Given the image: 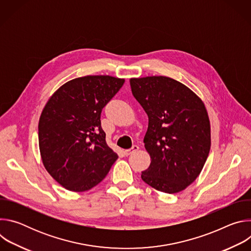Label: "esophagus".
<instances>
[{
	"label": "esophagus",
	"instance_id": "1",
	"mask_svg": "<svg viewBox=\"0 0 251 251\" xmlns=\"http://www.w3.org/2000/svg\"><path fill=\"white\" fill-rule=\"evenodd\" d=\"M138 150H139V147H138L137 145H133L131 149L125 150V151H124V154H125L126 156H129V155H131L133 152H135V151H138Z\"/></svg>",
	"mask_w": 251,
	"mask_h": 251
}]
</instances>
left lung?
<instances>
[{
    "mask_svg": "<svg viewBox=\"0 0 251 251\" xmlns=\"http://www.w3.org/2000/svg\"><path fill=\"white\" fill-rule=\"evenodd\" d=\"M130 86L149 118L144 144L151 164L142 172V180L162 193L184 191L200 176L210 149L203 101L168 76L133 77Z\"/></svg>",
    "mask_w": 251,
    "mask_h": 251,
    "instance_id": "8db88e82",
    "label": "left lung"
}]
</instances>
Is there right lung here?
<instances>
[{"mask_svg": "<svg viewBox=\"0 0 251 251\" xmlns=\"http://www.w3.org/2000/svg\"><path fill=\"white\" fill-rule=\"evenodd\" d=\"M124 82L110 75L77 77L61 85L46 103L39 121L41 157L64 189H92L118 159L107 145L100 114Z\"/></svg>", "mask_w": 251, "mask_h": 251, "instance_id": "obj_1", "label": "right lung"}]
</instances>
